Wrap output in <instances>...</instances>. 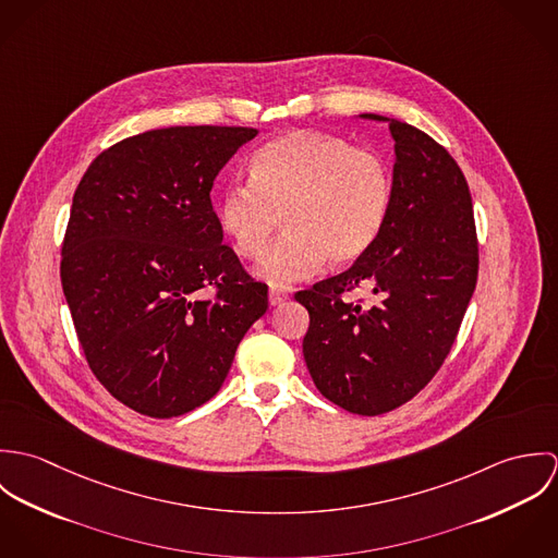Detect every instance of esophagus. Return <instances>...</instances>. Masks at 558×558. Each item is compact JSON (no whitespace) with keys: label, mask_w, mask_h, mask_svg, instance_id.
<instances>
[{"label":"esophagus","mask_w":558,"mask_h":558,"mask_svg":"<svg viewBox=\"0 0 558 558\" xmlns=\"http://www.w3.org/2000/svg\"><path fill=\"white\" fill-rule=\"evenodd\" d=\"M268 301H270V305H272V307H279V305H283V303L288 301V294H286L283 290L270 288V292H268Z\"/></svg>","instance_id":"1"}]
</instances>
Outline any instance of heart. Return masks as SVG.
Returning <instances> with one entry per match:
<instances>
[{
    "mask_svg": "<svg viewBox=\"0 0 558 558\" xmlns=\"http://www.w3.org/2000/svg\"><path fill=\"white\" fill-rule=\"evenodd\" d=\"M251 180L226 189L219 221L234 251L259 259L281 215L288 234L262 266L270 283H290L332 266L359 262L380 239L393 202L387 159L343 137L292 131L264 144L251 160Z\"/></svg>",
    "mask_w": 558,
    "mask_h": 558,
    "instance_id": "1",
    "label": "heart"
}]
</instances>
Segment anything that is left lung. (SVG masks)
Wrapping results in <instances>:
<instances>
[{
	"instance_id": "8db88e82",
	"label": "left lung",
	"mask_w": 558,
	"mask_h": 558,
	"mask_svg": "<svg viewBox=\"0 0 558 558\" xmlns=\"http://www.w3.org/2000/svg\"><path fill=\"white\" fill-rule=\"evenodd\" d=\"M387 120L396 140L393 202L376 244L345 272L301 290L303 339L319 393L376 416L414 398L440 369L477 286L478 244L469 182L423 131ZM372 287L374 306L347 294Z\"/></svg>"
}]
</instances>
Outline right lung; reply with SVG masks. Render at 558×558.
Masks as SVG:
<instances>
[{"label": "right lung", "mask_w": 558, "mask_h": 558, "mask_svg": "<svg viewBox=\"0 0 558 558\" xmlns=\"http://www.w3.org/2000/svg\"><path fill=\"white\" fill-rule=\"evenodd\" d=\"M255 135L146 131L100 153L75 191L62 290L92 374L140 414L171 418L215 398L268 310V286L223 244L210 202L217 173Z\"/></svg>", "instance_id": "1"}]
</instances>
